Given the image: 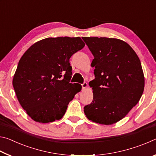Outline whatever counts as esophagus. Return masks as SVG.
Returning a JSON list of instances; mask_svg holds the SVG:
<instances>
[{
	"label": "esophagus",
	"instance_id": "34e87169",
	"mask_svg": "<svg viewBox=\"0 0 156 156\" xmlns=\"http://www.w3.org/2000/svg\"><path fill=\"white\" fill-rule=\"evenodd\" d=\"M81 85H82V88H83V89H86L87 87L88 84L87 83H83V84H81Z\"/></svg>",
	"mask_w": 156,
	"mask_h": 156
}]
</instances>
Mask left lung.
Listing matches in <instances>:
<instances>
[{
	"instance_id": "left-lung-1",
	"label": "left lung",
	"mask_w": 156,
	"mask_h": 156,
	"mask_svg": "<svg viewBox=\"0 0 156 156\" xmlns=\"http://www.w3.org/2000/svg\"><path fill=\"white\" fill-rule=\"evenodd\" d=\"M94 56L95 78L91 104L84 107L89 120L112 125L122 120L139 102L144 87L140 60L125 41L105 37H84Z\"/></svg>"
}]
</instances>
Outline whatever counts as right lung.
Wrapping results in <instances>:
<instances>
[{"instance_id":"add662e5","label":"right lung","mask_w":156,"mask_h":156,"mask_svg":"<svg viewBox=\"0 0 156 156\" xmlns=\"http://www.w3.org/2000/svg\"><path fill=\"white\" fill-rule=\"evenodd\" d=\"M80 37L47 38L37 42L21 57L13 78L18 102L36 122L60 120L81 90L70 83L69 58L84 47Z\"/></svg>"}]
</instances>
